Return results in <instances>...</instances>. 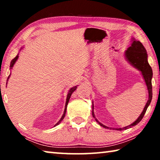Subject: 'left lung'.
<instances>
[{"mask_svg": "<svg viewBox=\"0 0 160 160\" xmlns=\"http://www.w3.org/2000/svg\"><path fill=\"white\" fill-rule=\"evenodd\" d=\"M125 58L127 60V61L132 66H133L135 68L138 69L139 71L141 72V74L143 77V79L145 80V82L146 85H147V88L148 90V100L147 103H146L145 106L144 107V109L141 113V114L139 116V117L136 119V121H135L131 125L128 126L123 127V128H113V130H117V131H123V130H126L129 128H131L132 126H134L137 125L140 121L142 120V118L144 116L145 113L147 111L148 107L150 105V102L152 101V70L150 67V64L148 63V54L147 51H146L145 48L143 47L142 43L140 41H137L135 39V38H132L131 41V47H129L127 50L125 51ZM92 116L95 119L96 121L98 123L100 126L104 127L105 128H110L112 129V128H109L106 126L103 125L102 123H100L98 121V120L96 118L95 115L94 113V104L92 102Z\"/></svg>", "mask_w": 160, "mask_h": 160, "instance_id": "8db88e82", "label": "left lung"}]
</instances>
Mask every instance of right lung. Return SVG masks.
<instances>
[{
  "label": "right lung",
  "mask_w": 160,
  "mask_h": 160,
  "mask_svg": "<svg viewBox=\"0 0 160 160\" xmlns=\"http://www.w3.org/2000/svg\"><path fill=\"white\" fill-rule=\"evenodd\" d=\"M22 48H21V49ZM20 49V50H21ZM19 53L18 54L17 56H16V57L15 58H14L12 59V60L11 61V62H10V69H12V67L14 66V65H15V63H16V61H17V60L18 59V57H19ZM11 74V73H10ZM10 75L8 76V80H7V82H6V84H8V79L10 78ZM77 87H78V85L77 86H75V87H72V88H71L69 90V91H68V94H67V98H66V106H65V109H64V112H63V116H62V117L61 118V119L60 120L58 121V122L56 124L55 126H58L59 123H60L61 121H62V120H63V119L64 118V117H65V116H66V109H67V105H68V102H69V99H70V96H71V94H72V92H73L74 91H75V90H76V88H77Z\"/></svg>",
  "instance_id": "obj_1"
}]
</instances>
